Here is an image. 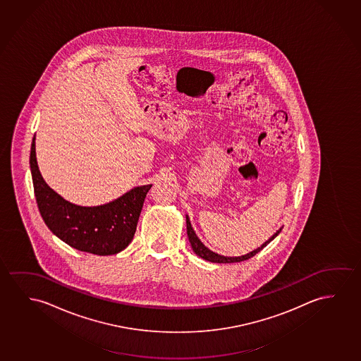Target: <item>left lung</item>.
<instances>
[{
	"label": "left lung",
	"mask_w": 361,
	"mask_h": 361,
	"mask_svg": "<svg viewBox=\"0 0 361 361\" xmlns=\"http://www.w3.org/2000/svg\"><path fill=\"white\" fill-rule=\"evenodd\" d=\"M186 225H188V240H190V243H191V246H192V250H194L195 253H196L197 256L201 257V258L206 259V261L214 262V263H235V262H242L246 261V259H250L251 257L256 256L258 252L262 251V250H263V248H264V247H266L271 240H274V238L277 237L278 233L281 232V230L278 231L277 233H274V235L269 238V240H267L266 243H263L261 247H258V248L255 250V251L247 253L245 256L224 257L220 256V255H217V253H214V252L209 251L207 247H204V245H202V242L197 238V235L195 233V231L192 230V227H191V224H190L188 217H186Z\"/></svg>",
	"instance_id": "1"
}]
</instances>
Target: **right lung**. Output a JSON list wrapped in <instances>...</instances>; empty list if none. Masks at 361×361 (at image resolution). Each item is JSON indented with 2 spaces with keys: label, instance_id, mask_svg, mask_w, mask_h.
I'll use <instances>...</instances> for the list:
<instances>
[{
  "label": "right lung",
  "instance_id": "right-lung-1",
  "mask_svg": "<svg viewBox=\"0 0 361 361\" xmlns=\"http://www.w3.org/2000/svg\"><path fill=\"white\" fill-rule=\"evenodd\" d=\"M30 166L37 206L44 224L58 238L78 251L98 256L116 255L129 246L152 185L133 188L103 206L82 207L62 199L43 180L37 165L35 137Z\"/></svg>",
  "mask_w": 361,
  "mask_h": 361
}]
</instances>
